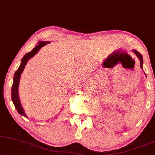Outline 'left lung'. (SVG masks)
Segmentation results:
<instances>
[{
    "instance_id": "1",
    "label": "left lung",
    "mask_w": 155,
    "mask_h": 155,
    "mask_svg": "<svg viewBox=\"0 0 155 155\" xmlns=\"http://www.w3.org/2000/svg\"><path fill=\"white\" fill-rule=\"evenodd\" d=\"M132 51L134 52L135 54H136V56H137V57L139 58V59H140V66H141V68H142V64H143V58H142V55L140 54V53H139V52L137 51H136V50H133ZM142 69H143V68H142Z\"/></svg>"
}]
</instances>
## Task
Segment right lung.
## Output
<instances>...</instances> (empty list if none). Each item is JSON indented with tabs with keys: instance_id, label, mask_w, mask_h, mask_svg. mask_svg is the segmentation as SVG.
I'll return each mask as SVG.
<instances>
[{
	"instance_id": "right-lung-1",
	"label": "right lung",
	"mask_w": 155,
	"mask_h": 155,
	"mask_svg": "<svg viewBox=\"0 0 155 155\" xmlns=\"http://www.w3.org/2000/svg\"><path fill=\"white\" fill-rule=\"evenodd\" d=\"M50 41H39L37 46H35V48L31 51V52L28 53L23 56L22 60H21V65L19 66V68H18V70L15 72L14 76H13V83L12 85V88H11V99L14 104L15 109L20 114L23 115L25 117H27L26 114H25L24 110H23L22 106L20 102V99H19V96H18V86H19V81H20V78L21 75L22 74V72L24 69L25 65H26L28 61L31 58H32L35 54H36L38 52V51L41 49V48L43 46H44L45 45L47 44H49Z\"/></svg>"
}]
</instances>
